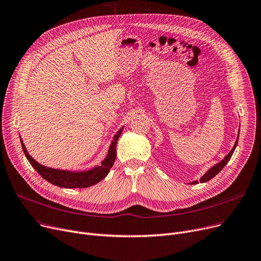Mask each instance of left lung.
<instances>
[{"label": "left lung", "instance_id": "1", "mask_svg": "<svg viewBox=\"0 0 261 261\" xmlns=\"http://www.w3.org/2000/svg\"><path fill=\"white\" fill-rule=\"evenodd\" d=\"M238 138H239V133H238V136H237V140H236V143H235V145H234V147H233V149L231 150V152L227 155V156H224V159L220 162V163H218V164H216V165H214L209 171H207L205 174L200 178V182H205V181H209L210 179H212L214 176H216L218 173L223 169V167L227 165V163L230 161V159H231V156L233 155V153H234V150H235V148H236V146H237V143H238ZM196 184H198V181L197 180H195V181H193V182H191L190 185H196Z\"/></svg>", "mask_w": 261, "mask_h": 261}]
</instances>
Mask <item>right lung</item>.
I'll return each instance as SVG.
<instances>
[{
	"label": "right lung",
	"mask_w": 261,
	"mask_h": 261,
	"mask_svg": "<svg viewBox=\"0 0 261 261\" xmlns=\"http://www.w3.org/2000/svg\"><path fill=\"white\" fill-rule=\"evenodd\" d=\"M121 132H123V128L119 129L115 134V136L113 137V141L110 145L108 154L106 156V159L102 161L101 165L84 172L64 171V170L52 169V168H47L45 166H42L38 162L34 161L29 155L22 140H21V143H22V148L26 159L45 180L49 181L50 184L55 186H59L61 188H68V189L81 188L82 189V188L91 187L99 182L101 179H103L107 176L116 158V144Z\"/></svg>",
	"instance_id": "1"
}]
</instances>
